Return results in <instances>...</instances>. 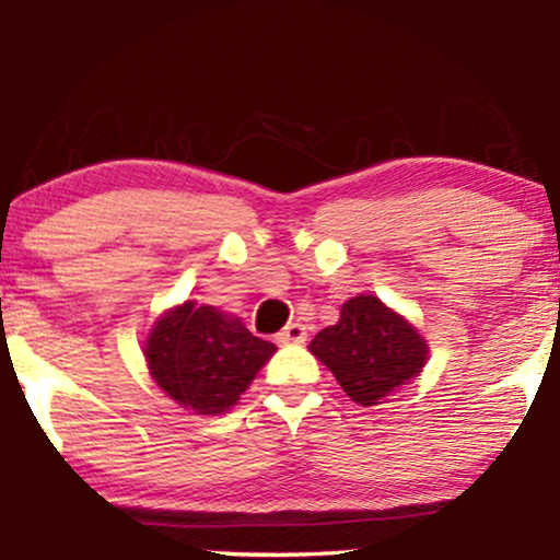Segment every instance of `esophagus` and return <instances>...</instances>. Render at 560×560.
<instances>
[{"label": "esophagus", "instance_id": "34e87169", "mask_svg": "<svg viewBox=\"0 0 560 560\" xmlns=\"http://www.w3.org/2000/svg\"><path fill=\"white\" fill-rule=\"evenodd\" d=\"M276 339H279V345H302L307 339V331L302 324H287Z\"/></svg>", "mask_w": 560, "mask_h": 560}]
</instances>
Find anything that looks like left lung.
I'll list each match as a JSON object with an SVG mask.
<instances>
[{
    "instance_id": "obj_1",
    "label": "left lung",
    "mask_w": 560,
    "mask_h": 560,
    "mask_svg": "<svg viewBox=\"0 0 560 560\" xmlns=\"http://www.w3.org/2000/svg\"><path fill=\"white\" fill-rule=\"evenodd\" d=\"M307 350L363 408L419 376L429 361V345L419 329L374 294L347 300L337 324L320 329Z\"/></svg>"
}]
</instances>
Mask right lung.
<instances>
[{
	"instance_id": "right-lung-1",
	"label": "right lung",
	"mask_w": 560,
	"mask_h": 560,
	"mask_svg": "<svg viewBox=\"0 0 560 560\" xmlns=\"http://www.w3.org/2000/svg\"><path fill=\"white\" fill-rule=\"evenodd\" d=\"M141 352L171 400L197 416H221L240 402L276 345L255 337L231 313L186 300L160 313Z\"/></svg>"
}]
</instances>
